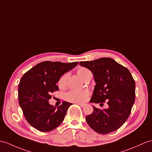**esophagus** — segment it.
Returning a JSON list of instances; mask_svg holds the SVG:
<instances>
[{
    "mask_svg": "<svg viewBox=\"0 0 152 152\" xmlns=\"http://www.w3.org/2000/svg\"><path fill=\"white\" fill-rule=\"evenodd\" d=\"M75 104H77L78 105H79L81 107H84L85 106V104H83V103H79V102H76Z\"/></svg>",
    "mask_w": 152,
    "mask_h": 152,
    "instance_id": "34e87169",
    "label": "esophagus"
}]
</instances>
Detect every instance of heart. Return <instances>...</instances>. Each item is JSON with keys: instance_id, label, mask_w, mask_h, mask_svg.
<instances>
[{"instance_id": "1", "label": "heart", "mask_w": 152, "mask_h": 152, "mask_svg": "<svg viewBox=\"0 0 152 152\" xmlns=\"http://www.w3.org/2000/svg\"><path fill=\"white\" fill-rule=\"evenodd\" d=\"M77 75L84 80H85L90 74H91L90 70L84 67L79 68L77 69ZM68 76V73H64L60 77L58 81V85L59 87L63 88L65 86ZM89 94H90V92L88 90H72L66 94L65 99L67 101L72 102H82L86 99Z\"/></svg>"}]
</instances>
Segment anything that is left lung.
Listing matches in <instances>:
<instances>
[{"instance_id":"left-lung-1","label":"left lung","mask_w":152,"mask_h":152,"mask_svg":"<svg viewBox=\"0 0 152 152\" xmlns=\"http://www.w3.org/2000/svg\"><path fill=\"white\" fill-rule=\"evenodd\" d=\"M79 64L90 70L96 83L90 102L108 104L103 110L94 106L93 113L86 117L88 124L101 134L117 130L128 119L135 102V83L130 72L108 57Z\"/></svg>"}]
</instances>
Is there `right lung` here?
I'll use <instances>...</instances> for the list:
<instances>
[{
    "instance_id": "add662e5",
    "label": "right lung",
    "mask_w": 152,
    "mask_h": 152,
    "mask_svg": "<svg viewBox=\"0 0 152 152\" xmlns=\"http://www.w3.org/2000/svg\"><path fill=\"white\" fill-rule=\"evenodd\" d=\"M78 64L44 61L24 73L18 85V102L24 115L31 126L42 132L53 130L63 121L69 107L66 101L55 108L48 100L58 90L56 85L61 76Z\"/></svg>"
}]
</instances>
